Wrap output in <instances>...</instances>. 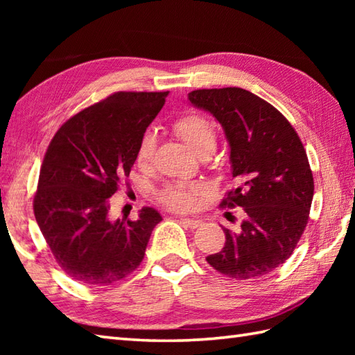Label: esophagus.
I'll list each match as a JSON object with an SVG mask.
<instances>
[{
  "label": "esophagus",
  "instance_id": "obj_1",
  "mask_svg": "<svg viewBox=\"0 0 355 355\" xmlns=\"http://www.w3.org/2000/svg\"><path fill=\"white\" fill-rule=\"evenodd\" d=\"M182 223L186 224L189 229H198L200 225H202V221L197 220V218H182Z\"/></svg>",
  "mask_w": 355,
  "mask_h": 355
}]
</instances>
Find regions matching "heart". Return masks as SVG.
Here are the masks:
<instances>
[{
    "instance_id": "obj_1",
    "label": "heart",
    "mask_w": 355,
    "mask_h": 355,
    "mask_svg": "<svg viewBox=\"0 0 355 355\" xmlns=\"http://www.w3.org/2000/svg\"><path fill=\"white\" fill-rule=\"evenodd\" d=\"M173 131L189 146L197 155H209L214 153L216 146V128L209 119L200 114H186L173 122ZM157 139L154 132H145L139 141L137 153H135V162L140 168H146L153 162ZM201 189L197 184L177 183L171 184L160 193V201L166 207L177 212L191 210Z\"/></svg>"
}]
</instances>
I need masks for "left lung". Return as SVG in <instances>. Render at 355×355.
<instances>
[{
  "instance_id": "8db88e82",
  "label": "left lung",
  "mask_w": 355,
  "mask_h": 355,
  "mask_svg": "<svg viewBox=\"0 0 355 355\" xmlns=\"http://www.w3.org/2000/svg\"><path fill=\"white\" fill-rule=\"evenodd\" d=\"M189 101L221 123L230 145L236 187L220 206L245 212L241 230L224 229L223 250L206 261L238 281L266 276L290 258L310 216L314 182L302 141L273 105L244 88L195 89Z\"/></svg>"
}]
</instances>
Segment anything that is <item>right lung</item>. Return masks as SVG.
Segmentation results:
<instances>
[{"label":"right lung","mask_w":355,"mask_h":355,"mask_svg":"<svg viewBox=\"0 0 355 355\" xmlns=\"http://www.w3.org/2000/svg\"><path fill=\"white\" fill-rule=\"evenodd\" d=\"M169 92H119L82 110L51 139L33 200L36 223L65 275L84 285H111L145 256L162 215L108 216L110 198L130 177L139 141Z\"/></svg>","instance_id":"1"}]
</instances>
